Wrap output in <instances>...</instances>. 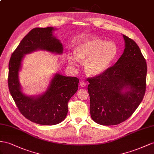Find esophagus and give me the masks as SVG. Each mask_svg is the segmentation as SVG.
I'll use <instances>...</instances> for the list:
<instances>
[{"mask_svg": "<svg viewBox=\"0 0 154 154\" xmlns=\"http://www.w3.org/2000/svg\"><path fill=\"white\" fill-rule=\"evenodd\" d=\"M79 85L81 86V87H85V86H86V83L84 81H81V82H80Z\"/></svg>", "mask_w": 154, "mask_h": 154, "instance_id": "obj_1", "label": "esophagus"}]
</instances>
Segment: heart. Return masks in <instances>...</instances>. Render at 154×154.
<instances>
[{
	"label": "heart",
	"mask_w": 154,
	"mask_h": 154,
	"mask_svg": "<svg viewBox=\"0 0 154 154\" xmlns=\"http://www.w3.org/2000/svg\"><path fill=\"white\" fill-rule=\"evenodd\" d=\"M117 52V46L114 42L91 38L79 42L74 54H68V60L72 66H77L79 61H84L85 73L90 76H97L111 67Z\"/></svg>",
	"instance_id": "1"
}]
</instances>
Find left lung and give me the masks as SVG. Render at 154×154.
<instances>
[{
  "label": "left lung",
  "mask_w": 154,
  "mask_h": 154,
  "mask_svg": "<svg viewBox=\"0 0 154 154\" xmlns=\"http://www.w3.org/2000/svg\"><path fill=\"white\" fill-rule=\"evenodd\" d=\"M125 49L105 72L88 79L92 119L103 125H117L131 116L146 91L147 65L139 46L123 34Z\"/></svg>",
  "instance_id": "1"
}]
</instances>
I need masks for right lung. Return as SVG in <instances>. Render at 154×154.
Wrapping results in <instances>:
<instances>
[{
    "label": "right lung",
    "instance_id": "obj_1",
    "mask_svg": "<svg viewBox=\"0 0 154 154\" xmlns=\"http://www.w3.org/2000/svg\"><path fill=\"white\" fill-rule=\"evenodd\" d=\"M54 27L35 28L23 38L11 54L9 62L8 87L19 111L34 123L51 125L60 123L68 114V103L77 91L79 79L54 74L45 91L36 96L23 93L19 73L25 55L42 50L61 54L63 45L53 35Z\"/></svg>",
    "mask_w": 154,
    "mask_h": 154
}]
</instances>
